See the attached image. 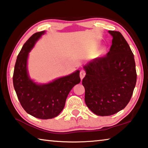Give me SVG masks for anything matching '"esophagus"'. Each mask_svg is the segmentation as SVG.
Here are the masks:
<instances>
[{
	"instance_id": "34e87169",
	"label": "esophagus",
	"mask_w": 148,
	"mask_h": 148,
	"mask_svg": "<svg viewBox=\"0 0 148 148\" xmlns=\"http://www.w3.org/2000/svg\"><path fill=\"white\" fill-rule=\"evenodd\" d=\"M86 75V71L84 70H81L80 72H79V76H80L81 79H83Z\"/></svg>"
}]
</instances>
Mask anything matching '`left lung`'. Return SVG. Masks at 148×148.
Returning a JSON list of instances; mask_svg holds the SVG:
<instances>
[{"label":"left lung","instance_id":"obj_1","mask_svg":"<svg viewBox=\"0 0 148 148\" xmlns=\"http://www.w3.org/2000/svg\"><path fill=\"white\" fill-rule=\"evenodd\" d=\"M112 45L107 55L84 66L82 79L85 102L93 113L110 116L123 109L130 101L136 83L134 55L120 32L109 31Z\"/></svg>","mask_w":148,"mask_h":148}]
</instances>
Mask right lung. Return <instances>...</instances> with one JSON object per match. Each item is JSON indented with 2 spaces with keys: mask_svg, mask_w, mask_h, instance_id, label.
<instances>
[{
  "mask_svg": "<svg viewBox=\"0 0 148 148\" xmlns=\"http://www.w3.org/2000/svg\"><path fill=\"white\" fill-rule=\"evenodd\" d=\"M44 33H36L23 45L16 59L13 84L21 105L28 114L40 119H49L62 111L70 90L81 79L79 70L43 85L29 79L27 71L28 53Z\"/></svg>",
  "mask_w": 148,
  "mask_h": 148,
  "instance_id": "1",
  "label": "right lung"
}]
</instances>
